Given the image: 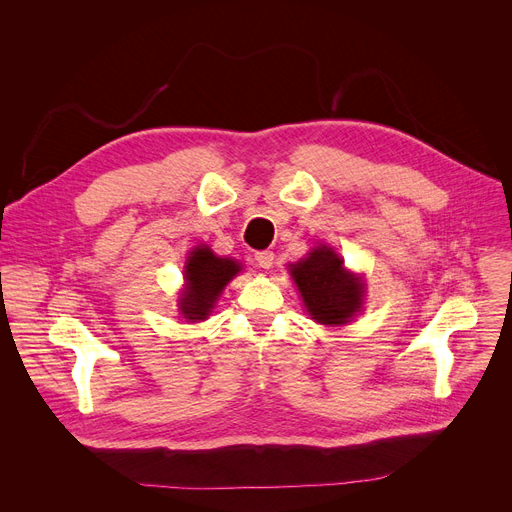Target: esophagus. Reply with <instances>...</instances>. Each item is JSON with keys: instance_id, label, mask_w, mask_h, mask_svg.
Masks as SVG:
<instances>
[{"instance_id": "esophagus-1", "label": "esophagus", "mask_w": 512, "mask_h": 512, "mask_svg": "<svg viewBox=\"0 0 512 512\" xmlns=\"http://www.w3.org/2000/svg\"><path fill=\"white\" fill-rule=\"evenodd\" d=\"M255 261L259 267H263V270H270V267L274 265V253L272 251H259L255 253Z\"/></svg>"}]
</instances>
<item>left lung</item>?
<instances>
[{
	"mask_svg": "<svg viewBox=\"0 0 512 512\" xmlns=\"http://www.w3.org/2000/svg\"><path fill=\"white\" fill-rule=\"evenodd\" d=\"M290 274L297 282L311 317L324 326H342L363 303V284L348 274L342 259L328 247H317L307 259L292 263Z\"/></svg>",
	"mask_w": 512,
	"mask_h": 512,
	"instance_id": "1",
	"label": "left lung"
}]
</instances>
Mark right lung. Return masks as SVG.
<instances>
[{"instance_id":"right-lung-1","label":"right lung","mask_w":512,"mask_h":512,"mask_svg":"<svg viewBox=\"0 0 512 512\" xmlns=\"http://www.w3.org/2000/svg\"><path fill=\"white\" fill-rule=\"evenodd\" d=\"M240 272V265L232 259L213 255L209 247H197L186 261V288L180 297V311L184 319H205L226 284Z\"/></svg>"}]
</instances>
